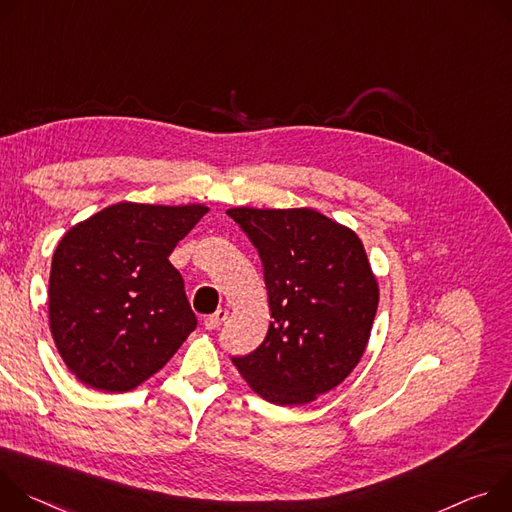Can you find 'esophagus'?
I'll use <instances>...</instances> for the list:
<instances>
[{"label":"esophagus","instance_id":"esophagus-1","mask_svg":"<svg viewBox=\"0 0 512 512\" xmlns=\"http://www.w3.org/2000/svg\"><path fill=\"white\" fill-rule=\"evenodd\" d=\"M225 319H227V311H225V309H217L213 315H209V317L203 321V325H205V329H219Z\"/></svg>","mask_w":512,"mask_h":512}]
</instances>
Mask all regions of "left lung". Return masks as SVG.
<instances>
[{
    "instance_id": "left-lung-1",
    "label": "left lung",
    "mask_w": 512,
    "mask_h": 512,
    "mask_svg": "<svg viewBox=\"0 0 512 512\" xmlns=\"http://www.w3.org/2000/svg\"><path fill=\"white\" fill-rule=\"evenodd\" d=\"M264 266L270 325L232 358L264 401L293 407L342 384L358 366L378 309V282L350 227L315 209L234 207Z\"/></svg>"
}]
</instances>
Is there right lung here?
Wrapping results in <instances>:
<instances>
[{"label":"right lung","mask_w":512,"mask_h":512,"mask_svg":"<svg viewBox=\"0 0 512 512\" xmlns=\"http://www.w3.org/2000/svg\"><path fill=\"white\" fill-rule=\"evenodd\" d=\"M207 211L126 201L63 236L50 266L48 319L56 350L83 384L128 392L197 327L168 256Z\"/></svg>","instance_id":"right-lung-1"}]
</instances>
